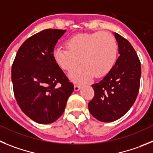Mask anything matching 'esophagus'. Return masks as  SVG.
Wrapping results in <instances>:
<instances>
[{"label":"esophagus","mask_w":153,"mask_h":153,"mask_svg":"<svg viewBox=\"0 0 153 153\" xmlns=\"http://www.w3.org/2000/svg\"><path fill=\"white\" fill-rule=\"evenodd\" d=\"M81 88H82V86L79 85H75V87H74V89H75V91H79L80 89H81Z\"/></svg>","instance_id":"1"}]
</instances>
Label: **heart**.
<instances>
[{
	"label": "heart",
	"mask_w": 153,
	"mask_h": 153,
	"mask_svg": "<svg viewBox=\"0 0 153 153\" xmlns=\"http://www.w3.org/2000/svg\"><path fill=\"white\" fill-rule=\"evenodd\" d=\"M66 47L56 48L53 58L59 66L68 71L75 69L82 61V66L70 75L75 82H88L94 75L105 76L114 68L117 58V42L109 32L77 34L67 41Z\"/></svg>",
	"instance_id": "heart-1"
}]
</instances>
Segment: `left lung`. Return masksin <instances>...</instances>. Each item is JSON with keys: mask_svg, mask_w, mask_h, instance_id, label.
Returning a JSON list of instances; mask_svg holds the SVG:
<instances>
[{"mask_svg": "<svg viewBox=\"0 0 153 153\" xmlns=\"http://www.w3.org/2000/svg\"><path fill=\"white\" fill-rule=\"evenodd\" d=\"M120 56L109 73L94 84V96L88 103L94 117L112 122L124 115L134 104L140 90L141 64L131 44L117 33Z\"/></svg>", "mask_w": 153, "mask_h": 153, "instance_id": "left-lung-1", "label": "left lung"}]
</instances>
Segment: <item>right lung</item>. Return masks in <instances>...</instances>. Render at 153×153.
Masks as SVG:
<instances>
[{
    "instance_id": "right-lung-1",
    "label": "right lung",
    "mask_w": 153,
    "mask_h": 153,
    "mask_svg": "<svg viewBox=\"0 0 153 153\" xmlns=\"http://www.w3.org/2000/svg\"><path fill=\"white\" fill-rule=\"evenodd\" d=\"M64 30L48 29L28 38L18 49L11 69L13 93L27 117L40 124L52 123L63 114L74 91L53 58Z\"/></svg>"
}]
</instances>
